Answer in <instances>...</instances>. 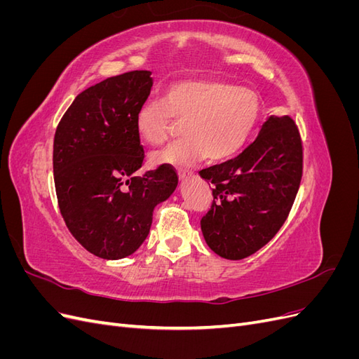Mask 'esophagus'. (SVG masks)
I'll return each instance as SVG.
<instances>
[{
  "instance_id": "34e87169",
  "label": "esophagus",
  "mask_w": 359,
  "mask_h": 359,
  "mask_svg": "<svg viewBox=\"0 0 359 359\" xmlns=\"http://www.w3.org/2000/svg\"><path fill=\"white\" fill-rule=\"evenodd\" d=\"M194 175V173L191 172V170H178V178L181 180V181H184V180H187V178H191Z\"/></svg>"
}]
</instances>
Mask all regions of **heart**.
Segmentation results:
<instances>
[{"label": "heart", "instance_id": "b5f03b06", "mask_svg": "<svg viewBox=\"0 0 359 359\" xmlns=\"http://www.w3.org/2000/svg\"><path fill=\"white\" fill-rule=\"evenodd\" d=\"M256 93L217 79H182L170 83L163 100L151 99L139 106L136 133L148 145H161L184 123L186 137L156 153L154 163L189 166L205 157L224 161L248 142L260 119Z\"/></svg>", "mask_w": 359, "mask_h": 359}]
</instances>
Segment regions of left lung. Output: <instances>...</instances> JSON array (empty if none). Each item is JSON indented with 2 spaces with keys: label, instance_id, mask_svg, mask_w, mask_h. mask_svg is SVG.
<instances>
[{
  "label": "left lung",
  "instance_id": "obj_1",
  "mask_svg": "<svg viewBox=\"0 0 359 359\" xmlns=\"http://www.w3.org/2000/svg\"><path fill=\"white\" fill-rule=\"evenodd\" d=\"M199 175L212 184L214 196L201 220L206 244L231 260L256 253L283 226L299 189L302 145L295 123L271 115L240 156Z\"/></svg>",
  "mask_w": 359,
  "mask_h": 359
}]
</instances>
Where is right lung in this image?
I'll return each mask as SVG.
<instances>
[{
  "instance_id": "add662e5",
  "label": "right lung",
  "mask_w": 359,
  "mask_h": 359,
  "mask_svg": "<svg viewBox=\"0 0 359 359\" xmlns=\"http://www.w3.org/2000/svg\"><path fill=\"white\" fill-rule=\"evenodd\" d=\"M153 86L148 70L90 86L61 118L53 139V180L72 235L97 257L118 260L142 245L156 206L178 177L169 165L136 175L144 148L135 116Z\"/></svg>"
}]
</instances>
